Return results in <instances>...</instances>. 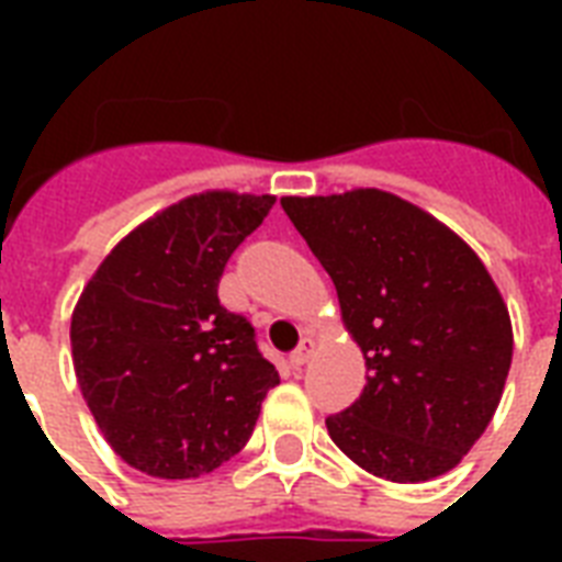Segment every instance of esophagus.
<instances>
[{
    "label": "esophagus",
    "instance_id": "esophagus-1",
    "mask_svg": "<svg viewBox=\"0 0 562 562\" xmlns=\"http://www.w3.org/2000/svg\"><path fill=\"white\" fill-rule=\"evenodd\" d=\"M315 347H317L315 338H303L297 350L291 352V364H294V368H303V364L315 356Z\"/></svg>",
    "mask_w": 562,
    "mask_h": 562
}]
</instances>
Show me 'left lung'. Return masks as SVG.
Segmentation results:
<instances>
[{"mask_svg": "<svg viewBox=\"0 0 562 562\" xmlns=\"http://www.w3.org/2000/svg\"><path fill=\"white\" fill-rule=\"evenodd\" d=\"M333 277L370 375L326 417L370 475L419 484L454 470L496 414L514 326L479 254L435 215L382 189L282 198Z\"/></svg>", "mask_w": 562, "mask_h": 562, "instance_id": "left-lung-1", "label": "left lung"}]
</instances>
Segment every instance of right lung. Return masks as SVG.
I'll return each mask as SVG.
<instances>
[{
	"instance_id": "obj_1",
	"label": "right lung",
	"mask_w": 562,
	"mask_h": 562,
	"mask_svg": "<svg viewBox=\"0 0 562 562\" xmlns=\"http://www.w3.org/2000/svg\"><path fill=\"white\" fill-rule=\"evenodd\" d=\"M273 194H189L119 241L75 303L78 387L110 449L151 479H198L250 440L280 384L254 326L218 303L224 265Z\"/></svg>"
}]
</instances>
